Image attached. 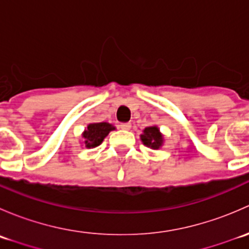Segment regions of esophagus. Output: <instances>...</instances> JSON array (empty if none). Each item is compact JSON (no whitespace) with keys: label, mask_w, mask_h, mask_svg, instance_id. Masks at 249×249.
<instances>
[{"label":"esophagus","mask_w":249,"mask_h":249,"mask_svg":"<svg viewBox=\"0 0 249 249\" xmlns=\"http://www.w3.org/2000/svg\"><path fill=\"white\" fill-rule=\"evenodd\" d=\"M120 129L130 130L131 129V123H122V124H120Z\"/></svg>","instance_id":"esophagus-1"}]
</instances>
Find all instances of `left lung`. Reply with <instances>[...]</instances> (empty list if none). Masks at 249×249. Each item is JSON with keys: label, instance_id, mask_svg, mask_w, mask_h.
<instances>
[{"label": "left lung", "instance_id": "obj_1", "mask_svg": "<svg viewBox=\"0 0 249 249\" xmlns=\"http://www.w3.org/2000/svg\"><path fill=\"white\" fill-rule=\"evenodd\" d=\"M141 140L147 147L153 148V149H158L162 144V136L157 126L145 127L143 130V135H141Z\"/></svg>", "mask_w": 249, "mask_h": 249}]
</instances>
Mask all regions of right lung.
I'll use <instances>...</instances> for the list:
<instances>
[{
  "label": "right lung",
  "mask_w": 249,
  "mask_h": 249,
  "mask_svg": "<svg viewBox=\"0 0 249 249\" xmlns=\"http://www.w3.org/2000/svg\"><path fill=\"white\" fill-rule=\"evenodd\" d=\"M114 130V126L108 123H94L88 125V129L83 134L85 147L94 148L101 144L105 137L109 134V131Z\"/></svg>",
  "instance_id": "obj_1"
}]
</instances>
